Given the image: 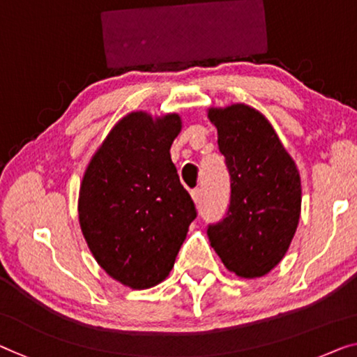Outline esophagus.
<instances>
[{"label":"esophagus","mask_w":357,"mask_h":357,"mask_svg":"<svg viewBox=\"0 0 357 357\" xmlns=\"http://www.w3.org/2000/svg\"><path fill=\"white\" fill-rule=\"evenodd\" d=\"M190 195H192V200L195 202V205L199 206V204H200V200H202V189H192L190 190Z\"/></svg>","instance_id":"1"}]
</instances>
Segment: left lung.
<instances>
[{"label": "left lung", "mask_w": 357, "mask_h": 357, "mask_svg": "<svg viewBox=\"0 0 357 357\" xmlns=\"http://www.w3.org/2000/svg\"><path fill=\"white\" fill-rule=\"evenodd\" d=\"M231 176L226 218L208 226L218 257L238 278L275 268L289 250L301 213L300 173L273 125L245 104L208 109Z\"/></svg>", "instance_id": "obj_1"}]
</instances>
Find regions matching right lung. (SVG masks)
<instances>
[{"label":"right lung","instance_id":"1","mask_svg":"<svg viewBox=\"0 0 357 357\" xmlns=\"http://www.w3.org/2000/svg\"><path fill=\"white\" fill-rule=\"evenodd\" d=\"M183 121L131 112L112 128L82 181L78 218L96 261L132 290L160 284L195 220L169 147Z\"/></svg>","mask_w":357,"mask_h":357}]
</instances>
